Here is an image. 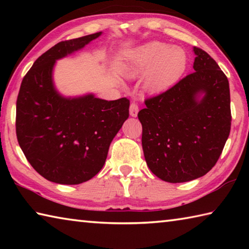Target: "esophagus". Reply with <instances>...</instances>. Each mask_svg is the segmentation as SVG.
I'll return each mask as SVG.
<instances>
[{"mask_svg": "<svg viewBox=\"0 0 249 249\" xmlns=\"http://www.w3.org/2000/svg\"><path fill=\"white\" fill-rule=\"evenodd\" d=\"M129 114H130V116H133V117H136L137 114H138V105L135 103V102H133L132 104H130V107H129Z\"/></svg>", "mask_w": 249, "mask_h": 249, "instance_id": "esophagus-1", "label": "esophagus"}]
</instances>
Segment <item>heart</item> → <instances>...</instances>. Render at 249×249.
<instances>
[{"label": "heart", "mask_w": 249, "mask_h": 249, "mask_svg": "<svg viewBox=\"0 0 249 249\" xmlns=\"http://www.w3.org/2000/svg\"><path fill=\"white\" fill-rule=\"evenodd\" d=\"M189 66V54L180 46L153 40L128 50L122 62V72L128 78L144 76L147 93H165L178 83Z\"/></svg>", "instance_id": "1"}]
</instances>
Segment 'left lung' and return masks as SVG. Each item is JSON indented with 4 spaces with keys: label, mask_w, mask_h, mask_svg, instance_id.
Listing matches in <instances>:
<instances>
[{
    "label": "left lung",
    "mask_w": 249,
    "mask_h": 249,
    "mask_svg": "<svg viewBox=\"0 0 249 249\" xmlns=\"http://www.w3.org/2000/svg\"><path fill=\"white\" fill-rule=\"evenodd\" d=\"M193 53L196 72L146 100V107L138 113L147 166L170 183L208 174L231 130L229 80L208 53L196 47Z\"/></svg>",
    "instance_id": "left-lung-1"
}]
</instances>
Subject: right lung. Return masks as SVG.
Returning a JSON list of instances; mask_svg holds the SVG:
<instances>
[{"label": "right lung", "mask_w": 249, "mask_h": 249, "mask_svg": "<svg viewBox=\"0 0 249 249\" xmlns=\"http://www.w3.org/2000/svg\"><path fill=\"white\" fill-rule=\"evenodd\" d=\"M102 32L60 41L34 62L16 102V135L28 162L54 183L79 184L102 169L109 145L128 119L129 101L93 93L65 96L53 83V67Z\"/></svg>", "instance_id": "right-lung-1"}]
</instances>
